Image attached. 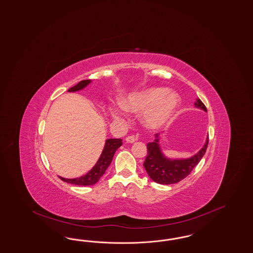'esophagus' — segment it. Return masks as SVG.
Instances as JSON below:
<instances>
[{
  "label": "esophagus",
  "mask_w": 253,
  "mask_h": 253,
  "mask_svg": "<svg viewBox=\"0 0 253 253\" xmlns=\"http://www.w3.org/2000/svg\"><path fill=\"white\" fill-rule=\"evenodd\" d=\"M125 140H126V142H128V143H133V142H135V141L137 140V138L134 137L133 135H128V136L125 138Z\"/></svg>",
  "instance_id": "1"
}]
</instances>
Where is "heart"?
I'll return each mask as SVG.
<instances>
[{"label":"heart","instance_id":"1","mask_svg":"<svg viewBox=\"0 0 253 253\" xmlns=\"http://www.w3.org/2000/svg\"><path fill=\"white\" fill-rule=\"evenodd\" d=\"M180 98L174 92H169L165 87H148L138 92H133L122 101L126 110L131 112L146 111L144 123L149 129H158L164 126L177 109ZM117 120H122L123 114L112 109Z\"/></svg>","mask_w":253,"mask_h":253}]
</instances>
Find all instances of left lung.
Segmentation results:
<instances>
[{
	"label": "left lung",
	"instance_id": "obj_1",
	"mask_svg": "<svg viewBox=\"0 0 253 253\" xmlns=\"http://www.w3.org/2000/svg\"><path fill=\"white\" fill-rule=\"evenodd\" d=\"M194 105L207 111L206 105L199 98L196 99ZM209 146V137L205 146L194 156L185 160H170L162 153L159 145V135L156 134L154 142L148 143V156L144 162V167L150 178L156 183L168 185L177 183L191 174L192 169L199 164L205 155Z\"/></svg>",
	"mask_w": 253,
	"mask_h": 253
}]
</instances>
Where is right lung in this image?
<instances>
[{"label":"right lung","mask_w":253,"mask_h":253,"mask_svg":"<svg viewBox=\"0 0 253 253\" xmlns=\"http://www.w3.org/2000/svg\"><path fill=\"white\" fill-rule=\"evenodd\" d=\"M90 82L89 79L82 80L79 82L76 86L71 87L68 91H78L82 89L83 87H86L87 84ZM122 145V139H116V138H110L105 141V148L101 154V157L99 158L98 162L96 163L94 167L87 173V174L77 177V178H64L59 176L62 181L67 183L79 185V186H89L97 183L100 177L105 174V170L111 164L114 154L116 150L120 148Z\"/></svg>","instance_id":"right-lung-1"}]
</instances>
